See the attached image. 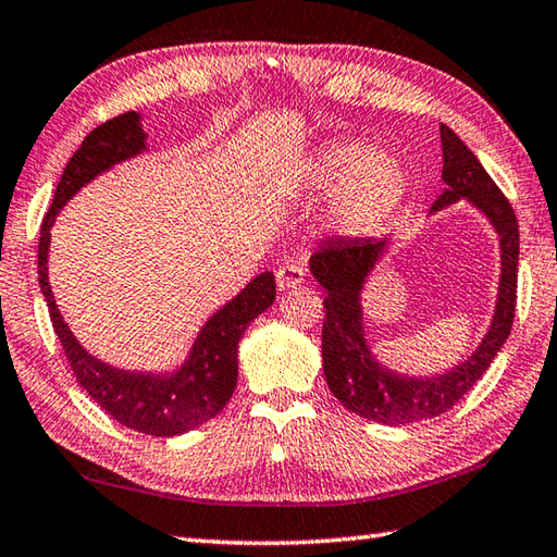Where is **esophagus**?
<instances>
[{"label": "esophagus", "mask_w": 557, "mask_h": 557, "mask_svg": "<svg viewBox=\"0 0 557 557\" xmlns=\"http://www.w3.org/2000/svg\"><path fill=\"white\" fill-rule=\"evenodd\" d=\"M304 277H307V270H304V265L299 263H287V265H280L277 268V289L280 292H287V289H294L299 287Z\"/></svg>", "instance_id": "1"}]
</instances>
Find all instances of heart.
Wrapping results in <instances>:
<instances>
[{"label": "heart", "mask_w": 557, "mask_h": 557, "mask_svg": "<svg viewBox=\"0 0 557 557\" xmlns=\"http://www.w3.org/2000/svg\"><path fill=\"white\" fill-rule=\"evenodd\" d=\"M315 190H333L329 216L345 234H364L406 198L408 169L396 151L364 141H333L309 169Z\"/></svg>", "instance_id": "1"}]
</instances>
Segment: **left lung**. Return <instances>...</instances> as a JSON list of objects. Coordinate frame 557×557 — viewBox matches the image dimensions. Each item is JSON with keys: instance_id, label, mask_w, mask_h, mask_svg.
<instances>
[{"instance_id": "left-lung-1", "label": "left lung", "mask_w": 557, "mask_h": 557, "mask_svg": "<svg viewBox=\"0 0 557 557\" xmlns=\"http://www.w3.org/2000/svg\"><path fill=\"white\" fill-rule=\"evenodd\" d=\"M442 133V181L444 193L430 212H440L459 200L481 210L499 236V289L493 321L481 345L461 364L434 376L396 374L372 355L362 323V287L369 272L386 253L388 238H335L315 248L309 260L311 275L325 287L323 299V374L329 388L343 406L359 418L381 424H408L437 418L454 408L493 362L505 345L517 307L519 224L509 200L487 176L483 163L459 135L446 125Z\"/></svg>"}]
</instances>
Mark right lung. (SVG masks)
Returning a JSON list of instances; mask_svg holds the SVG:
<instances>
[{"label":"right lung","mask_w":557,"mask_h":557,"mask_svg":"<svg viewBox=\"0 0 557 557\" xmlns=\"http://www.w3.org/2000/svg\"><path fill=\"white\" fill-rule=\"evenodd\" d=\"M147 149L139 113L129 111L91 129L82 147L74 151L54 188V198L46 220L40 224L38 242V282L48 301L52 329L79 386L108 416L125 428L151 434V437H176L220 412L232 398L238 376V341L260 313L275 301V275L260 272L236 297L210 315L181 369L171 374L127 372L115 369L89 355L72 335L70 325L54 304L48 282L50 228L54 216L86 183H91L115 163L127 161Z\"/></svg>","instance_id":"obj_1"}]
</instances>
